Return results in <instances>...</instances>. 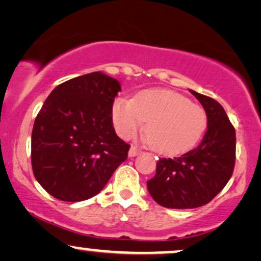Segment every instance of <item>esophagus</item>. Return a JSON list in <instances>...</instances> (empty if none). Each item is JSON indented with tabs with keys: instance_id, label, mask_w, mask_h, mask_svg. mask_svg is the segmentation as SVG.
<instances>
[{
	"instance_id": "1",
	"label": "esophagus",
	"mask_w": 261,
	"mask_h": 261,
	"mask_svg": "<svg viewBox=\"0 0 261 261\" xmlns=\"http://www.w3.org/2000/svg\"><path fill=\"white\" fill-rule=\"evenodd\" d=\"M141 153V149L136 146H131L130 147V150H128V156L130 158H134L136 156V155H138Z\"/></svg>"
}]
</instances>
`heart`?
<instances>
[{"instance_id":"b5f03b06","label":"heart","mask_w":261,"mask_h":261,"mask_svg":"<svg viewBox=\"0 0 261 261\" xmlns=\"http://www.w3.org/2000/svg\"><path fill=\"white\" fill-rule=\"evenodd\" d=\"M117 133L128 138L143 121L148 143L163 154H177L195 146L207 127L202 107L166 89H147L133 100L118 98L112 108Z\"/></svg>"}]
</instances>
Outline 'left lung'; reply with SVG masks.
Returning a JSON list of instances; mask_svg holds the SVG:
<instances>
[{"label": "left lung", "instance_id": "obj_1", "mask_svg": "<svg viewBox=\"0 0 261 261\" xmlns=\"http://www.w3.org/2000/svg\"><path fill=\"white\" fill-rule=\"evenodd\" d=\"M207 114V131L195 149L180 156L160 158L147 182L156 203L167 208H196L212 201L232 176L236 159L235 127L219 102L190 90Z\"/></svg>", "mask_w": 261, "mask_h": 261}]
</instances>
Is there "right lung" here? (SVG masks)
Instances as JSON below:
<instances>
[{
	"label": "right lung",
	"instance_id": "add662e5",
	"mask_svg": "<svg viewBox=\"0 0 261 261\" xmlns=\"http://www.w3.org/2000/svg\"><path fill=\"white\" fill-rule=\"evenodd\" d=\"M119 91L117 79L92 72L58 85L44 101L32 128L31 164L51 196L90 199L127 159L130 144L117 136L112 119Z\"/></svg>",
	"mask_w": 261,
	"mask_h": 261
}]
</instances>
